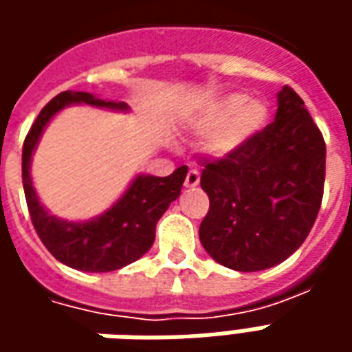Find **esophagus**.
I'll list each match as a JSON object with an SVG mask.
<instances>
[{"label": "esophagus", "mask_w": 352, "mask_h": 352, "mask_svg": "<svg viewBox=\"0 0 352 352\" xmlns=\"http://www.w3.org/2000/svg\"><path fill=\"white\" fill-rule=\"evenodd\" d=\"M199 184V171L198 169H190L188 173H186V179H184V186L186 188H194V186H198Z\"/></svg>", "instance_id": "1"}]
</instances>
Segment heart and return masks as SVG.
<instances>
[{
	"instance_id": "1",
	"label": "heart",
	"mask_w": 352,
	"mask_h": 352,
	"mask_svg": "<svg viewBox=\"0 0 352 352\" xmlns=\"http://www.w3.org/2000/svg\"><path fill=\"white\" fill-rule=\"evenodd\" d=\"M267 105L245 94H228L209 103L194 120L196 130L209 135L207 148L214 156H228L256 135L267 122Z\"/></svg>"
}]
</instances>
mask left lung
Returning <instances> with one entry per match:
<instances>
[{
	"label": "left lung",
	"instance_id": "obj_1",
	"mask_svg": "<svg viewBox=\"0 0 352 352\" xmlns=\"http://www.w3.org/2000/svg\"><path fill=\"white\" fill-rule=\"evenodd\" d=\"M326 145L303 100L277 94L272 124L224 158L204 162L209 211L199 241L219 264L260 272L287 260L309 236L324 190Z\"/></svg>",
	"mask_w": 352,
	"mask_h": 352
}]
</instances>
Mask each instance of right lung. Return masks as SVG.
<instances>
[{
  "label": "right lung",
  "mask_w": 352,
  "mask_h": 352,
  "mask_svg": "<svg viewBox=\"0 0 352 352\" xmlns=\"http://www.w3.org/2000/svg\"><path fill=\"white\" fill-rule=\"evenodd\" d=\"M75 103L113 111L130 109L124 101L100 100L88 92L65 90L52 98L35 118L22 146V183L26 204L37 236L54 258L79 272H115L141 258L153 247L156 224L169 204L179 198L188 168L181 166L168 177L138 175L122 198L92 221L72 222L50 214L41 206L32 183V154L50 118Z\"/></svg>",
  "instance_id": "obj_1"
}]
</instances>
